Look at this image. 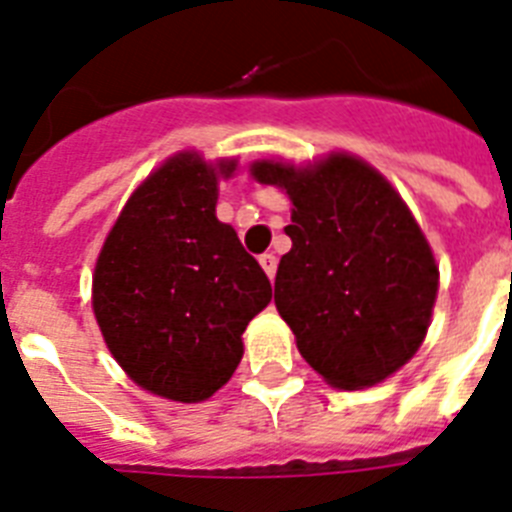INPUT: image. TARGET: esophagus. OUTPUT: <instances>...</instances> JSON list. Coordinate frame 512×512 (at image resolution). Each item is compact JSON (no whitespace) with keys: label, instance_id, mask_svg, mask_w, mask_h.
Instances as JSON below:
<instances>
[{"label":"esophagus","instance_id":"1","mask_svg":"<svg viewBox=\"0 0 512 512\" xmlns=\"http://www.w3.org/2000/svg\"><path fill=\"white\" fill-rule=\"evenodd\" d=\"M260 265H263V270L268 273V278L276 276V268H278V260L273 252H265V255H260Z\"/></svg>","mask_w":512,"mask_h":512}]
</instances>
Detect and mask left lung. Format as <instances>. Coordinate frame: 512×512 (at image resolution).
I'll use <instances>...</instances> for the list:
<instances>
[{
    "label": "left lung",
    "mask_w": 512,
    "mask_h": 512,
    "mask_svg": "<svg viewBox=\"0 0 512 512\" xmlns=\"http://www.w3.org/2000/svg\"><path fill=\"white\" fill-rule=\"evenodd\" d=\"M252 176L286 190L294 203L276 307L299 354L343 390L398 372L427 336L440 278L401 195L346 153L307 169L257 161Z\"/></svg>",
    "instance_id": "1"
}]
</instances>
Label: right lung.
Masks as SVG:
<instances>
[{"mask_svg": "<svg viewBox=\"0 0 512 512\" xmlns=\"http://www.w3.org/2000/svg\"><path fill=\"white\" fill-rule=\"evenodd\" d=\"M216 166L176 153L145 179L109 231L93 273L103 341L140 388L179 403L229 382L242 333L273 289L229 223L216 218Z\"/></svg>", "mask_w": 512, "mask_h": 512, "instance_id": "obj_1", "label": "right lung"}]
</instances>
